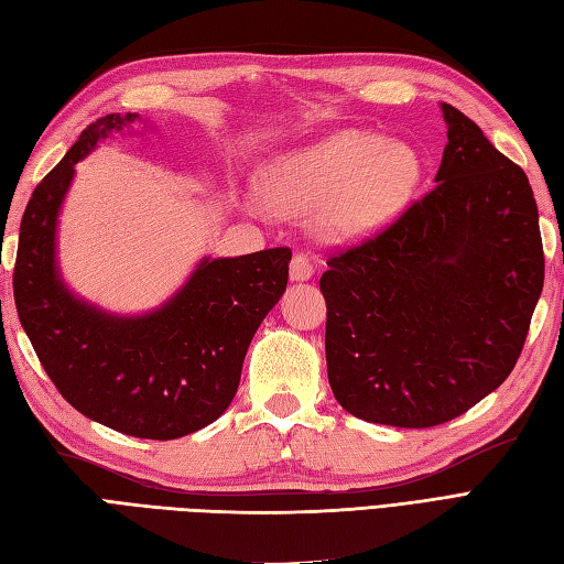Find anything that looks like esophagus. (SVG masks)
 Masks as SVG:
<instances>
[{"mask_svg":"<svg viewBox=\"0 0 564 564\" xmlns=\"http://www.w3.org/2000/svg\"><path fill=\"white\" fill-rule=\"evenodd\" d=\"M290 274H292V280H296V282H304V280L313 278V263H311L308 253H304V251L294 253L292 263H290Z\"/></svg>","mask_w":564,"mask_h":564,"instance_id":"obj_1","label":"esophagus"}]
</instances>
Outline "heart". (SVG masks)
<instances>
[{"instance_id": "1", "label": "heart", "mask_w": 564, "mask_h": 564, "mask_svg": "<svg viewBox=\"0 0 564 564\" xmlns=\"http://www.w3.org/2000/svg\"><path fill=\"white\" fill-rule=\"evenodd\" d=\"M423 162L406 143L366 129H341L274 158L260 178L280 213L318 208L329 237H361L400 213L421 182Z\"/></svg>"}]
</instances>
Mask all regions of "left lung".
Returning <instances> with one entry per match:
<instances>
[{
  "label": "left lung",
  "mask_w": 564,
  "mask_h": 564,
  "mask_svg": "<svg viewBox=\"0 0 564 564\" xmlns=\"http://www.w3.org/2000/svg\"><path fill=\"white\" fill-rule=\"evenodd\" d=\"M435 188L327 256L325 359L351 416L431 429L512 373L543 290L539 208L524 170L457 107Z\"/></svg>",
  "instance_id": "8db88e82"
}]
</instances>
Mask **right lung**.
<instances>
[{
  "mask_svg": "<svg viewBox=\"0 0 564 564\" xmlns=\"http://www.w3.org/2000/svg\"><path fill=\"white\" fill-rule=\"evenodd\" d=\"M135 115H105L78 135L25 205L13 265L19 321L64 400L123 435L174 441L225 414L246 349L290 278L286 246L203 260L170 304L115 318L64 290L54 227L74 164Z\"/></svg>",
  "mask_w": 564,
  "mask_h": 564,
  "instance_id": "1",
  "label": "right lung"
}]
</instances>
